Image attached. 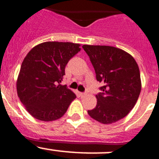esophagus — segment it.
I'll return each mask as SVG.
<instances>
[{
	"instance_id": "34e87169",
	"label": "esophagus",
	"mask_w": 159,
	"mask_h": 159,
	"mask_svg": "<svg viewBox=\"0 0 159 159\" xmlns=\"http://www.w3.org/2000/svg\"><path fill=\"white\" fill-rule=\"evenodd\" d=\"M86 95H87L86 93H80V96H81V97H84Z\"/></svg>"
}]
</instances>
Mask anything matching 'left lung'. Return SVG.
<instances>
[{
	"label": "left lung",
	"mask_w": 159,
	"mask_h": 159,
	"mask_svg": "<svg viewBox=\"0 0 159 159\" xmlns=\"http://www.w3.org/2000/svg\"><path fill=\"white\" fill-rule=\"evenodd\" d=\"M82 48L89 56L96 80L103 83L101 93L96 95V107L88 114L103 124L116 122L129 113L140 96L139 66L131 55L115 47L84 44Z\"/></svg>",
	"instance_id": "left-lung-1"
}]
</instances>
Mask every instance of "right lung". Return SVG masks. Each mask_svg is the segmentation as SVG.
<instances>
[{
  "mask_svg": "<svg viewBox=\"0 0 159 159\" xmlns=\"http://www.w3.org/2000/svg\"><path fill=\"white\" fill-rule=\"evenodd\" d=\"M80 50L79 44L47 41L34 47L24 58L16 89L34 118L51 121L66 113L76 95L60 83L66 65Z\"/></svg>",
  "mask_w": 159,
  "mask_h": 159,
  "instance_id": "1",
  "label": "right lung"
}]
</instances>
